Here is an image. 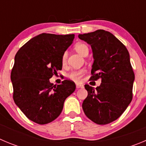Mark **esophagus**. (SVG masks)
I'll use <instances>...</instances> for the list:
<instances>
[{
  "label": "esophagus",
  "instance_id": "34e87169",
  "mask_svg": "<svg viewBox=\"0 0 146 146\" xmlns=\"http://www.w3.org/2000/svg\"><path fill=\"white\" fill-rule=\"evenodd\" d=\"M76 88H84V85L79 84H76Z\"/></svg>",
  "mask_w": 146,
  "mask_h": 146
}]
</instances>
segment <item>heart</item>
<instances>
[{"label":"heart","mask_w":146,"mask_h":146,"mask_svg":"<svg viewBox=\"0 0 146 146\" xmlns=\"http://www.w3.org/2000/svg\"><path fill=\"white\" fill-rule=\"evenodd\" d=\"M74 50L77 52L78 54L81 55L85 56L86 54L88 53V47L84 43H81V42H78L76 43L74 45ZM61 62H62V65H65L67 62V53H63L62 55V58H61ZM86 69H79V70H75L70 72L68 74V77L70 79L73 80V81H76V82H79L82 79L83 76L85 75Z\"/></svg>","instance_id":"heart-1"}]
</instances>
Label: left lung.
<instances>
[{"mask_svg":"<svg viewBox=\"0 0 146 146\" xmlns=\"http://www.w3.org/2000/svg\"><path fill=\"white\" fill-rule=\"evenodd\" d=\"M91 45L94 59L91 81L102 79L95 89L88 84V96L82 104L87 117L98 125L116 120L133 99L135 74L126 47L103 29L78 35Z\"/></svg>","mask_w":146,"mask_h":146,"instance_id":"1","label":"left lung"}]
</instances>
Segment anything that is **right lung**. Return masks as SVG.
<instances>
[{
	"label": "right lung",
	"mask_w": 146,
	"mask_h": 146,
	"mask_svg": "<svg viewBox=\"0 0 146 146\" xmlns=\"http://www.w3.org/2000/svg\"><path fill=\"white\" fill-rule=\"evenodd\" d=\"M74 38V35L42 33L16 53L11 73L13 98L30 120L39 125L52 122L60 114L66 98L76 89L70 80L57 86L50 82L62 69V55Z\"/></svg>",
	"instance_id": "add662e5"
}]
</instances>
